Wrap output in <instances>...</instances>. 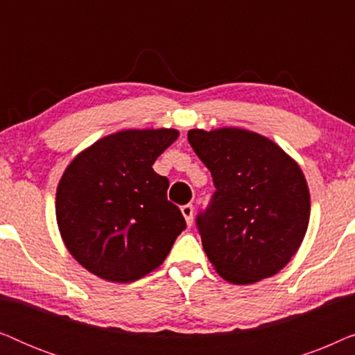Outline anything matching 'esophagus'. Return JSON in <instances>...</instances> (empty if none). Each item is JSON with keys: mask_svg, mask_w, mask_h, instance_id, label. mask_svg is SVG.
<instances>
[{"mask_svg": "<svg viewBox=\"0 0 355 355\" xmlns=\"http://www.w3.org/2000/svg\"><path fill=\"white\" fill-rule=\"evenodd\" d=\"M181 211H182L184 218H186L187 226H192V223H193V207L191 205V203H187V205L181 207Z\"/></svg>", "mask_w": 355, "mask_h": 355, "instance_id": "34e87169", "label": "esophagus"}]
</instances>
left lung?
<instances>
[{
  "mask_svg": "<svg viewBox=\"0 0 355 355\" xmlns=\"http://www.w3.org/2000/svg\"><path fill=\"white\" fill-rule=\"evenodd\" d=\"M187 140L216 187L197 216L216 273L232 284L278 273L299 250L310 220V192L297 162L247 129H191Z\"/></svg>",
  "mask_w": 355,
  "mask_h": 355,
  "instance_id": "8db88e82",
  "label": "left lung"
}]
</instances>
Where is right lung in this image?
I'll return each mask as SVG.
<instances>
[{"label":"right lung","mask_w":355,"mask_h":355,"mask_svg":"<svg viewBox=\"0 0 355 355\" xmlns=\"http://www.w3.org/2000/svg\"><path fill=\"white\" fill-rule=\"evenodd\" d=\"M176 129H125L77 155L56 189V221L71 255L111 283H132L158 268L186 230L168 200L169 181L153 163Z\"/></svg>","instance_id":"1"}]
</instances>
